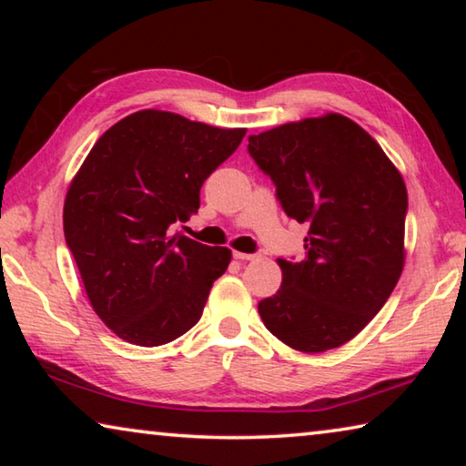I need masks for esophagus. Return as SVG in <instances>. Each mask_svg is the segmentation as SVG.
Segmentation results:
<instances>
[{
    "label": "esophagus",
    "instance_id": "1",
    "mask_svg": "<svg viewBox=\"0 0 466 466\" xmlns=\"http://www.w3.org/2000/svg\"><path fill=\"white\" fill-rule=\"evenodd\" d=\"M234 258H238V261H252V258H257V255H250V252L234 250Z\"/></svg>",
    "mask_w": 466,
    "mask_h": 466
}]
</instances>
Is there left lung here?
<instances>
[{
	"instance_id": "8db88e82",
	"label": "left lung",
	"mask_w": 466,
	"mask_h": 466,
	"mask_svg": "<svg viewBox=\"0 0 466 466\" xmlns=\"http://www.w3.org/2000/svg\"><path fill=\"white\" fill-rule=\"evenodd\" d=\"M248 154L278 187L306 258H278L281 288L258 302L269 333L322 353L351 341L392 294L405 267L407 187L378 141L339 113L248 137Z\"/></svg>"
}]
</instances>
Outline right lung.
<instances>
[{
  "mask_svg": "<svg viewBox=\"0 0 466 466\" xmlns=\"http://www.w3.org/2000/svg\"><path fill=\"white\" fill-rule=\"evenodd\" d=\"M247 129H222L146 108L102 133L69 183L63 232L94 312L123 341H175L201 319L232 250L170 224L199 209L211 172Z\"/></svg>",
  "mask_w": 466,
  "mask_h": 466,
  "instance_id": "right-lung-1",
  "label": "right lung"
}]
</instances>
